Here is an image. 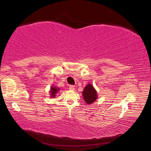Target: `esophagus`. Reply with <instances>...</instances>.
Listing matches in <instances>:
<instances>
[{
  "label": "esophagus",
  "mask_w": 151,
  "mask_h": 151,
  "mask_svg": "<svg viewBox=\"0 0 151 151\" xmlns=\"http://www.w3.org/2000/svg\"><path fill=\"white\" fill-rule=\"evenodd\" d=\"M69 89H70V90H72V91L75 90V86L69 85Z\"/></svg>",
  "instance_id": "obj_1"
}]
</instances>
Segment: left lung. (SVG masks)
Returning a JSON list of instances; mask_svg holds the SVG:
<instances>
[{
    "label": "left lung",
    "mask_w": 151,
    "mask_h": 151,
    "mask_svg": "<svg viewBox=\"0 0 151 151\" xmlns=\"http://www.w3.org/2000/svg\"><path fill=\"white\" fill-rule=\"evenodd\" d=\"M83 96L84 100H85L86 103L88 104H91L94 103V101H96L97 99L96 91L94 89L93 86L91 84H88L84 88Z\"/></svg>",
    "instance_id": "left-lung-1"
}]
</instances>
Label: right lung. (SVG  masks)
Masks as SVG:
<instances>
[{
	"mask_svg": "<svg viewBox=\"0 0 151 151\" xmlns=\"http://www.w3.org/2000/svg\"><path fill=\"white\" fill-rule=\"evenodd\" d=\"M59 91V88H57V87H54V86H51L50 88V97L54 98L56 96V94H57L58 91Z\"/></svg>",
	"mask_w": 151,
	"mask_h": 151,
	"instance_id": "obj_1",
	"label": "right lung"
}]
</instances>
